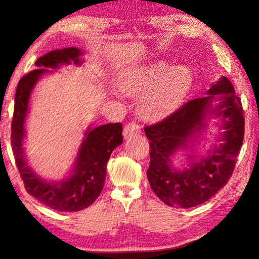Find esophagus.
<instances>
[{
  "instance_id": "esophagus-1",
  "label": "esophagus",
  "mask_w": 259,
  "mask_h": 259,
  "mask_svg": "<svg viewBox=\"0 0 259 259\" xmlns=\"http://www.w3.org/2000/svg\"><path fill=\"white\" fill-rule=\"evenodd\" d=\"M140 132H141V127L134 121L128 122L125 127H123V137L125 138H131L133 136H137V134H139Z\"/></svg>"
}]
</instances>
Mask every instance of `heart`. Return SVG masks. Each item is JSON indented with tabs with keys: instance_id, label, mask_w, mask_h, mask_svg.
I'll return each instance as SVG.
<instances>
[{
	"instance_id": "1",
	"label": "heart",
	"mask_w": 259,
	"mask_h": 259,
	"mask_svg": "<svg viewBox=\"0 0 259 259\" xmlns=\"http://www.w3.org/2000/svg\"><path fill=\"white\" fill-rule=\"evenodd\" d=\"M191 82L192 75L187 67H172L166 61H157L130 69L119 80V87L133 97L144 94L139 105L141 116L157 120L179 107Z\"/></svg>"
}]
</instances>
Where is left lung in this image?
Masks as SVG:
<instances>
[{
	"label": "left lung",
	"mask_w": 259,
	"mask_h": 259,
	"mask_svg": "<svg viewBox=\"0 0 259 259\" xmlns=\"http://www.w3.org/2000/svg\"><path fill=\"white\" fill-rule=\"evenodd\" d=\"M214 100L219 101L213 106ZM223 121L220 144L206 157L193 160L187 169L176 170L170 159L179 149H192L193 143L206 128L208 116ZM242 102L231 81L222 76L211 84L207 95L187 101L160 122L145 127L150 139V166L147 178L154 193L165 204L193 207L213 197L232 176L244 139Z\"/></svg>",
	"instance_id": "1"
}]
</instances>
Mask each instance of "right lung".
I'll return each instance as SVG.
<instances>
[{"label":"right lung","mask_w":259,"mask_h":259,"mask_svg":"<svg viewBox=\"0 0 259 259\" xmlns=\"http://www.w3.org/2000/svg\"><path fill=\"white\" fill-rule=\"evenodd\" d=\"M82 52L76 47L49 52L35 62L37 68L19 81L15 94V106L12 122V146L16 166L27 192L46 206L61 212H75L92 205L104 189L106 167L112 152L122 144L121 122L107 123L88 130L77 152L74 167L68 178L59 183H49L35 173L24 157V122L29 109L33 88L44 74L52 73L48 68L74 62L81 65Z\"/></svg>","instance_id":"add662e5"}]
</instances>
